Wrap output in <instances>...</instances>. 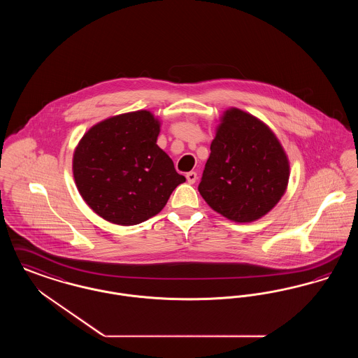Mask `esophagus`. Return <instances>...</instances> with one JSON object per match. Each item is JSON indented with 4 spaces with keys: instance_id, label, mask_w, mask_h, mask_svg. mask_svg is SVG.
Returning <instances> with one entry per match:
<instances>
[{
    "instance_id": "obj_1",
    "label": "esophagus",
    "mask_w": 358,
    "mask_h": 358,
    "mask_svg": "<svg viewBox=\"0 0 358 358\" xmlns=\"http://www.w3.org/2000/svg\"><path fill=\"white\" fill-rule=\"evenodd\" d=\"M187 180L189 184H194L197 180V173L196 171H189L187 173Z\"/></svg>"
}]
</instances>
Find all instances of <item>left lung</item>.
Instances as JSON below:
<instances>
[{
    "label": "left lung",
    "mask_w": 358,
    "mask_h": 358,
    "mask_svg": "<svg viewBox=\"0 0 358 358\" xmlns=\"http://www.w3.org/2000/svg\"><path fill=\"white\" fill-rule=\"evenodd\" d=\"M287 155L271 129L238 108L224 113L199 192L235 222H255L279 203L289 184Z\"/></svg>",
    "instance_id": "1"
}]
</instances>
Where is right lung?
<instances>
[{
	"label": "right lung",
	"mask_w": 358,
	"mask_h": 358,
	"mask_svg": "<svg viewBox=\"0 0 358 358\" xmlns=\"http://www.w3.org/2000/svg\"><path fill=\"white\" fill-rule=\"evenodd\" d=\"M159 122L146 110L92 126L75 149V184L87 205L107 222L136 225L162 210L185 182L157 145Z\"/></svg>",
	"instance_id": "obj_1"
}]
</instances>
